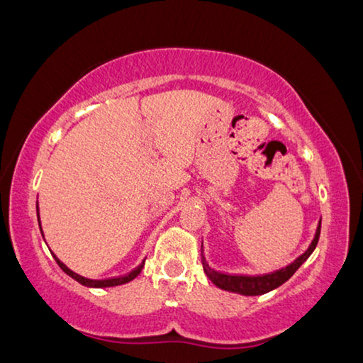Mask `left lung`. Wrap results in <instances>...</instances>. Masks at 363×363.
Returning a JSON list of instances; mask_svg holds the SVG:
<instances>
[{
  "mask_svg": "<svg viewBox=\"0 0 363 363\" xmlns=\"http://www.w3.org/2000/svg\"><path fill=\"white\" fill-rule=\"evenodd\" d=\"M320 231H321V221L318 223L315 238H313L311 245L308 246V250L295 259L294 262L289 264V266L284 269L275 270V272L270 274H262V275H231V274H223L218 272V270L212 269L205 261L203 256V242H202V264H203V272L207 274L210 282L218 286L221 290L231 291V294H240L246 296H257L269 294L275 289H279L280 285H284L286 280H289L291 275H294L303 262L306 261L308 257L311 256V252L315 251L318 245V240H320Z\"/></svg>",
  "mask_w": 363,
  "mask_h": 363,
  "instance_id": "8db88e82",
  "label": "left lung"
}]
</instances>
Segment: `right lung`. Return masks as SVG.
<instances>
[{
	"instance_id": "obj_1",
	"label": "right lung",
	"mask_w": 363,
	"mask_h": 363,
	"mask_svg": "<svg viewBox=\"0 0 363 363\" xmlns=\"http://www.w3.org/2000/svg\"><path fill=\"white\" fill-rule=\"evenodd\" d=\"M37 216H39V226H40V233H42V236H43L42 225H40V215H39V203H37ZM53 257H55L57 264H58V266H60V269L63 270L65 274L69 275V277L77 280V282H79L81 285H84V286H89V289H106V286H116V285H123V284H127V282H130V280H133L135 277H137V275H138L140 272H142V269H143V266H145V261H143L142 264H140V266H138L137 269L132 270V272L127 274V275H122V277L104 279V280H94V279H86V277H83V275H79V274H77V272H73L72 269L65 266V264L60 261V259H58V257L55 256V254H53Z\"/></svg>"
}]
</instances>
